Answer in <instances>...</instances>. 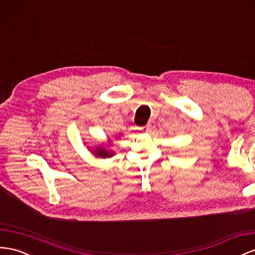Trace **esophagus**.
I'll return each mask as SVG.
<instances>
[{
  "mask_svg": "<svg viewBox=\"0 0 255 255\" xmlns=\"http://www.w3.org/2000/svg\"><path fill=\"white\" fill-rule=\"evenodd\" d=\"M150 128V126L147 125V126H143V127H140L139 129L141 130V132H147V130Z\"/></svg>",
  "mask_w": 255,
  "mask_h": 255,
  "instance_id": "obj_1",
  "label": "esophagus"
}]
</instances>
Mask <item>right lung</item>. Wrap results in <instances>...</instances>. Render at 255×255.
<instances>
[{"instance_id":"1","label":"right lung","mask_w":255,"mask_h":255,"mask_svg":"<svg viewBox=\"0 0 255 255\" xmlns=\"http://www.w3.org/2000/svg\"><path fill=\"white\" fill-rule=\"evenodd\" d=\"M95 154L98 155V156H102V157H106V156H108V157H109L111 155H113L112 153H109L108 151H106L105 149H102V148H100V149L96 150Z\"/></svg>"}]
</instances>
